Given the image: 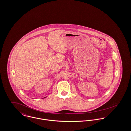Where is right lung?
<instances>
[{
  "mask_svg": "<svg viewBox=\"0 0 131 131\" xmlns=\"http://www.w3.org/2000/svg\"><path fill=\"white\" fill-rule=\"evenodd\" d=\"M44 98H46V97H44Z\"/></svg>",
  "mask_w": 131,
  "mask_h": 131,
  "instance_id": "obj_1",
  "label": "right lung"
}]
</instances>
